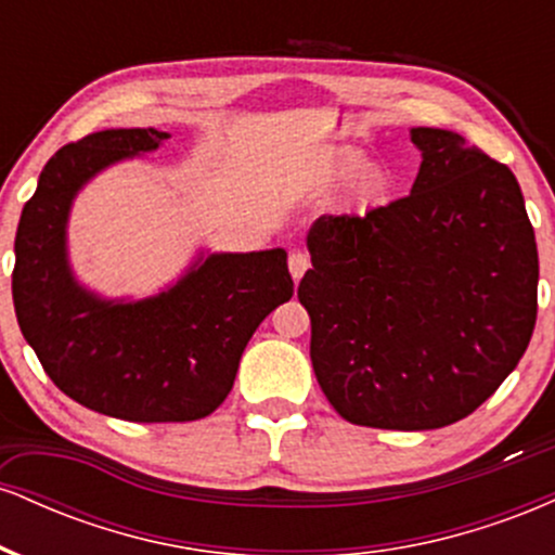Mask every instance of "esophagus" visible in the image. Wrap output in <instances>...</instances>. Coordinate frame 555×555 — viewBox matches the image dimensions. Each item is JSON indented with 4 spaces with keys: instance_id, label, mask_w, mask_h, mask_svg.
Listing matches in <instances>:
<instances>
[{
    "instance_id": "34e87169",
    "label": "esophagus",
    "mask_w": 555,
    "mask_h": 555,
    "mask_svg": "<svg viewBox=\"0 0 555 555\" xmlns=\"http://www.w3.org/2000/svg\"><path fill=\"white\" fill-rule=\"evenodd\" d=\"M308 269H310L308 253L292 250L289 253V273H292V279H295V282H299V279L305 276V271H308Z\"/></svg>"
}]
</instances>
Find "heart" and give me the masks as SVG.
<instances>
[{"mask_svg": "<svg viewBox=\"0 0 555 555\" xmlns=\"http://www.w3.org/2000/svg\"><path fill=\"white\" fill-rule=\"evenodd\" d=\"M349 177V197L360 206H371L380 201L388 190V175L380 164H365V156L358 149H341L323 164L321 180L326 184L341 182Z\"/></svg>", "mask_w": 555, "mask_h": 555, "instance_id": "heart-1", "label": "heart"}]
</instances>
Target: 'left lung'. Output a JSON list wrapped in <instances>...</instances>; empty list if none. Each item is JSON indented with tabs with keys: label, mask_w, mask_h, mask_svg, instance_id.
<instances>
[{
	"label": "left lung",
	"mask_w": 555,
	"mask_h": 555,
	"mask_svg": "<svg viewBox=\"0 0 555 555\" xmlns=\"http://www.w3.org/2000/svg\"><path fill=\"white\" fill-rule=\"evenodd\" d=\"M412 193L321 216L297 297L310 360L347 423L433 430L473 415L538 318V245L517 177L451 130L412 127Z\"/></svg>",
	"instance_id": "8db88e82"
}]
</instances>
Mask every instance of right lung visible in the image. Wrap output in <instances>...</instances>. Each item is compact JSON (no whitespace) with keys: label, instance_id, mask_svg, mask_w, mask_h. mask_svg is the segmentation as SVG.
Segmentation results:
<instances>
[{"label":"right lung","instance_id":"right-lung-1","mask_svg":"<svg viewBox=\"0 0 555 555\" xmlns=\"http://www.w3.org/2000/svg\"><path fill=\"white\" fill-rule=\"evenodd\" d=\"M169 132L101 130L49 158L15 234L12 299L25 341L60 391L130 423H190L232 391L266 315L295 292L282 247L211 253L154 297L104 299L67 260L75 195L99 171L156 151Z\"/></svg>","mask_w":555,"mask_h":555}]
</instances>
